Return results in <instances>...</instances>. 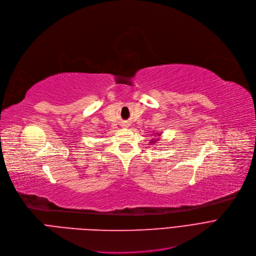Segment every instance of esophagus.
I'll return each mask as SVG.
<instances>
[{"label": "esophagus", "instance_id": "obj_1", "mask_svg": "<svg viewBox=\"0 0 256 256\" xmlns=\"http://www.w3.org/2000/svg\"><path fill=\"white\" fill-rule=\"evenodd\" d=\"M122 127H124V128H126V127H129V125H128V124H126V123H124L123 125H122Z\"/></svg>", "mask_w": 256, "mask_h": 256}]
</instances>
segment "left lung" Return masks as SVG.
Here are the masks:
<instances>
[{
  "label": "left lung",
  "instance_id": "1",
  "mask_svg": "<svg viewBox=\"0 0 256 256\" xmlns=\"http://www.w3.org/2000/svg\"><path fill=\"white\" fill-rule=\"evenodd\" d=\"M162 132H155V136L151 140V142H150V144H156V142L157 140H160V136H162Z\"/></svg>",
  "mask_w": 256,
  "mask_h": 256
}]
</instances>
